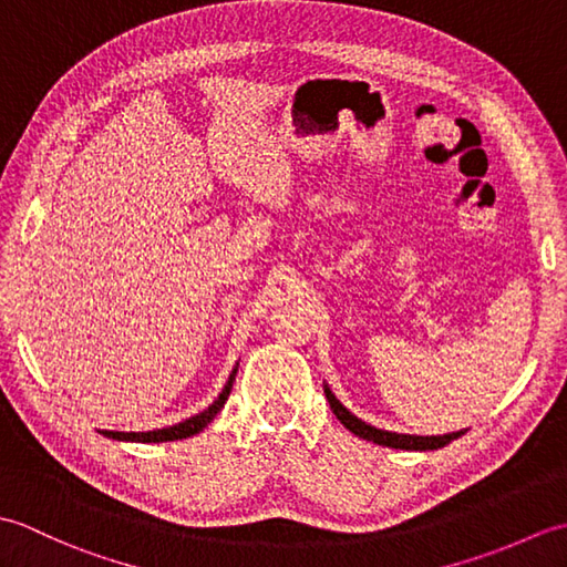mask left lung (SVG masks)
I'll use <instances>...</instances> for the list:
<instances>
[{
  "label": "left lung",
  "instance_id": "obj_1",
  "mask_svg": "<svg viewBox=\"0 0 567 567\" xmlns=\"http://www.w3.org/2000/svg\"><path fill=\"white\" fill-rule=\"evenodd\" d=\"M323 394H327V400L331 404V412L336 414V419L341 421V424L355 433L358 439H365L372 441L378 445H388V449H400V451H436L443 449V445H449L451 441H455L457 436H463L467 429L461 431H453V433H443V436H416V433H396V431H384L378 429L372 424H365L363 419H358L351 409H346L339 400H336V394L331 392V388L327 382H323Z\"/></svg>",
  "mask_w": 567,
  "mask_h": 567
}]
</instances>
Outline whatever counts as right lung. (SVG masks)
Returning a JSON list of instances; mask_svg holds the SVG:
<instances>
[{
  "instance_id": "1",
  "label": "right lung",
  "mask_w": 567,
  "mask_h": 567,
  "mask_svg": "<svg viewBox=\"0 0 567 567\" xmlns=\"http://www.w3.org/2000/svg\"><path fill=\"white\" fill-rule=\"evenodd\" d=\"M236 372H238V363L234 365L231 375H228L224 390L219 392V396L204 409V412L189 416L185 421H179V424H173V426H163V429H153V431H106V429H100L102 436L106 439H114V441H131V443H167V441H179V439H189V436H197L199 431L207 429L214 416L221 412L228 394H231L234 390V382H236Z\"/></svg>"
}]
</instances>
